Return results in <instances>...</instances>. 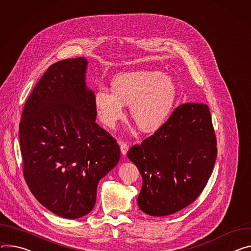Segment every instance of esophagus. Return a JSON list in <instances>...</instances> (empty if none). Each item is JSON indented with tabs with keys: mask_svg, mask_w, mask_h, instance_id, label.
<instances>
[{
	"mask_svg": "<svg viewBox=\"0 0 251 251\" xmlns=\"http://www.w3.org/2000/svg\"><path fill=\"white\" fill-rule=\"evenodd\" d=\"M120 149H121V153L122 155H126L129 149V146L127 145V143L125 142H120Z\"/></svg>",
	"mask_w": 251,
	"mask_h": 251,
	"instance_id": "esophagus-1",
	"label": "esophagus"
}]
</instances>
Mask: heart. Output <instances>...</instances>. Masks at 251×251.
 Segmentation results:
<instances>
[{
    "instance_id": "heart-1",
    "label": "heart",
    "mask_w": 251,
    "mask_h": 251,
    "mask_svg": "<svg viewBox=\"0 0 251 251\" xmlns=\"http://www.w3.org/2000/svg\"><path fill=\"white\" fill-rule=\"evenodd\" d=\"M177 90L172 78L154 70L121 73L111 82V91L99 89L94 103L99 119L114 127L129 105L130 116L143 132H154L167 120Z\"/></svg>"
}]
</instances>
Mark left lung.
Segmentation results:
<instances>
[{"label": "left lung", "mask_w": 251, "mask_h": 251, "mask_svg": "<svg viewBox=\"0 0 251 251\" xmlns=\"http://www.w3.org/2000/svg\"><path fill=\"white\" fill-rule=\"evenodd\" d=\"M216 155L208 106L179 105L152 136L128 151L143 180L139 208L151 216H166L188 206L206 186Z\"/></svg>", "instance_id": "left-lung-1"}]
</instances>
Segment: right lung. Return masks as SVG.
I'll return each instance as SVG.
<instances>
[{
	"label": "right lung",
	"mask_w": 251,
	"mask_h": 251,
	"mask_svg": "<svg viewBox=\"0 0 251 251\" xmlns=\"http://www.w3.org/2000/svg\"><path fill=\"white\" fill-rule=\"evenodd\" d=\"M87 65L84 57L51 65L33 89L20 122L27 185L44 207L67 219L91 212L100 179L120 159L116 140L96 123Z\"/></svg>",
	"instance_id": "obj_1"
}]
</instances>
